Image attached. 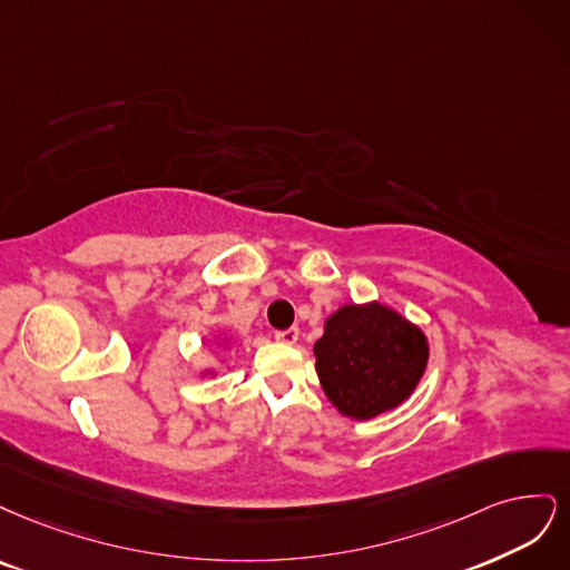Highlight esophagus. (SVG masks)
<instances>
[{
  "mask_svg": "<svg viewBox=\"0 0 570 570\" xmlns=\"http://www.w3.org/2000/svg\"><path fill=\"white\" fill-rule=\"evenodd\" d=\"M274 338H277L284 345H293L298 341V328L291 326V328H286V332H274Z\"/></svg>",
  "mask_w": 570,
  "mask_h": 570,
  "instance_id": "34e87169",
  "label": "esophagus"
}]
</instances>
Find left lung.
Instances as JSON below:
<instances>
[{
	"label": "left lung",
	"instance_id": "1",
	"mask_svg": "<svg viewBox=\"0 0 570 570\" xmlns=\"http://www.w3.org/2000/svg\"><path fill=\"white\" fill-rule=\"evenodd\" d=\"M315 357L332 405L343 416L366 421L414 393L426 372L429 341L389 305H343L324 322Z\"/></svg>",
	"mask_w": 570,
	"mask_h": 570
}]
</instances>
